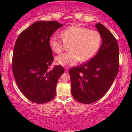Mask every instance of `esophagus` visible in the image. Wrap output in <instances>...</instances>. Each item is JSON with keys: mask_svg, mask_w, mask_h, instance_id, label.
<instances>
[{"mask_svg": "<svg viewBox=\"0 0 132 132\" xmlns=\"http://www.w3.org/2000/svg\"><path fill=\"white\" fill-rule=\"evenodd\" d=\"M68 68H65V72H68Z\"/></svg>", "mask_w": 132, "mask_h": 132, "instance_id": "34e87169", "label": "esophagus"}]
</instances>
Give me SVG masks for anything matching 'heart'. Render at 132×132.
I'll list each match as a JSON object with an SVG mask.
<instances>
[{
	"label": "heart",
	"mask_w": 132,
	"mask_h": 132,
	"mask_svg": "<svg viewBox=\"0 0 132 132\" xmlns=\"http://www.w3.org/2000/svg\"><path fill=\"white\" fill-rule=\"evenodd\" d=\"M61 37L53 36L49 41L52 50L60 53L64 50L66 45H69V52L56 57L58 64L63 66H75L81 61H89L95 55L101 46L102 37L98 31L89 30L79 25H72L62 31Z\"/></svg>",
	"instance_id": "obj_1"
}]
</instances>
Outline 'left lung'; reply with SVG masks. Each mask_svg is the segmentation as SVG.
Segmentation results:
<instances>
[{
    "instance_id": "8db88e82",
    "label": "left lung",
    "mask_w": 132,
    "mask_h": 132,
    "mask_svg": "<svg viewBox=\"0 0 132 132\" xmlns=\"http://www.w3.org/2000/svg\"><path fill=\"white\" fill-rule=\"evenodd\" d=\"M102 43L96 55L86 63L69 71L71 94L82 104H91L107 93L119 69V48L112 33L98 23L95 25Z\"/></svg>"
}]
</instances>
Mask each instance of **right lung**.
I'll return each instance as SVG.
<instances>
[{
    "label": "right lung",
    "mask_w": 132,
    "mask_h": 132,
    "mask_svg": "<svg viewBox=\"0 0 132 132\" xmlns=\"http://www.w3.org/2000/svg\"><path fill=\"white\" fill-rule=\"evenodd\" d=\"M56 21H38L24 30L16 39L12 57V72L18 87L31 102L44 104L56 95L57 81L64 68L50 66L54 60L50 37L63 27Z\"/></svg>",
    "instance_id": "add662e5"
}]
</instances>
